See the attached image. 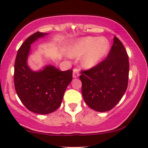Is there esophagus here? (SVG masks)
<instances>
[{"mask_svg": "<svg viewBox=\"0 0 148 148\" xmlns=\"http://www.w3.org/2000/svg\"><path fill=\"white\" fill-rule=\"evenodd\" d=\"M79 70L77 68H74V70H73V74H72V76L73 78H78V76H79Z\"/></svg>", "mask_w": 148, "mask_h": 148, "instance_id": "1", "label": "esophagus"}]
</instances>
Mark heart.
<instances>
[{"instance_id": "obj_1", "label": "heart", "mask_w": 148, "mask_h": 148, "mask_svg": "<svg viewBox=\"0 0 148 148\" xmlns=\"http://www.w3.org/2000/svg\"><path fill=\"white\" fill-rule=\"evenodd\" d=\"M110 49L109 41L104 37H84L71 47L69 56L71 58L83 56L81 60L82 67L85 69H92L108 56Z\"/></svg>"}]
</instances>
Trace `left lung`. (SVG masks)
<instances>
[{
	"label": "left lung",
	"instance_id": "obj_1",
	"mask_svg": "<svg viewBox=\"0 0 148 148\" xmlns=\"http://www.w3.org/2000/svg\"><path fill=\"white\" fill-rule=\"evenodd\" d=\"M129 62L125 47L116 36L107 58L95 68L82 71V94L88 107L97 112L112 110L127 88Z\"/></svg>",
	"mask_w": 148,
	"mask_h": 148
}]
</instances>
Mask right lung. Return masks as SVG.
<instances>
[{"label": "right lung", "instance_id": "right-lung-1", "mask_svg": "<svg viewBox=\"0 0 148 148\" xmlns=\"http://www.w3.org/2000/svg\"><path fill=\"white\" fill-rule=\"evenodd\" d=\"M48 34L37 32L29 36L17 51L14 66L17 96L27 110L39 114H50L60 107L65 90L72 80V70L61 71L47 65L35 71L27 64L31 45Z\"/></svg>", "mask_w": 148, "mask_h": 148}]
</instances>
